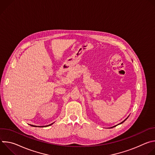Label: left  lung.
Returning a JSON list of instances; mask_svg holds the SVG:
<instances>
[{
  "label": "left lung",
  "instance_id": "obj_1",
  "mask_svg": "<svg viewBox=\"0 0 155 155\" xmlns=\"http://www.w3.org/2000/svg\"><path fill=\"white\" fill-rule=\"evenodd\" d=\"M127 118H128V117H127ZM127 118H126V119H125V120H124V121H123V122H121V123H120V124H121V123H123V122H124V121H126V120H127ZM115 126H114V127H115Z\"/></svg>",
  "mask_w": 155,
  "mask_h": 155
}]
</instances>
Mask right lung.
Wrapping results in <instances>:
<instances>
[{"mask_svg": "<svg viewBox=\"0 0 155 155\" xmlns=\"http://www.w3.org/2000/svg\"><path fill=\"white\" fill-rule=\"evenodd\" d=\"M52 124H53V123H52ZM52 124H50V125H48V126H50V125H51ZM31 126H34V125H31ZM45 126V127H46V126ZM37 127V126H36ZM38 127H44V126H38Z\"/></svg>", "mask_w": 155, "mask_h": 155, "instance_id": "right-lung-1", "label": "right lung"}]
</instances>
